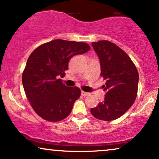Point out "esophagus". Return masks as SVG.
<instances>
[{"label":"esophagus","instance_id":"esophagus-1","mask_svg":"<svg viewBox=\"0 0 159 159\" xmlns=\"http://www.w3.org/2000/svg\"><path fill=\"white\" fill-rule=\"evenodd\" d=\"M81 95L83 96H88V95H90V93L84 92V91H81Z\"/></svg>","mask_w":159,"mask_h":159}]
</instances>
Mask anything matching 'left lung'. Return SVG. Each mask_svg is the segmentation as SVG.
Masks as SVG:
<instances>
[{
	"label": "left lung",
	"mask_w": 159,
	"mask_h": 159,
	"mask_svg": "<svg viewBox=\"0 0 159 159\" xmlns=\"http://www.w3.org/2000/svg\"><path fill=\"white\" fill-rule=\"evenodd\" d=\"M101 67V76L106 80L102 102L90 112L100 120L111 121L120 117L134 104L138 93L139 75L132 60L124 51L111 42L92 43Z\"/></svg>",
	"instance_id": "8db88e82"
}]
</instances>
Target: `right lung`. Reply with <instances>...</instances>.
I'll list each match as a JSON object with an SVG mask.
<instances>
[{
    "label": "right lung",
    "instance_id": "obj_1",
    "mask_svg": "<svg viewBox=\"0 0 159 159\" xmlns=\"http://www.w3.org/2000/svg\"><path fill=\"white\" fill-rule=\"evenodd\" d=\"M90 49L84 43L55 39L31 53L24 70L22 84L27 99L40 117L57 122L69 116L81 90L66 87L58 78L65 74L72 57Z\"/></svg>",
    "mask_w": 159,
    "mask_h": 159
}]
</instances>
